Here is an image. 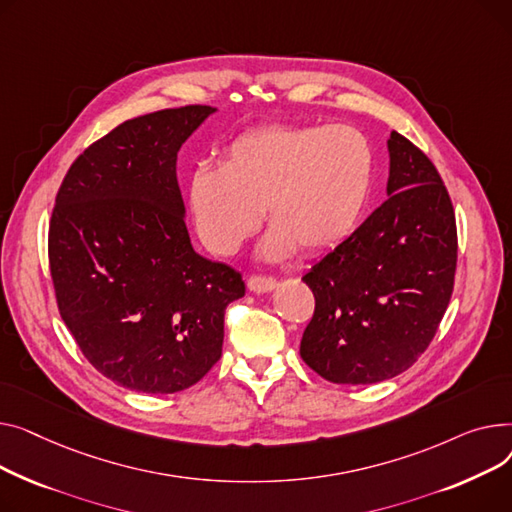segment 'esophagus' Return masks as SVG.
<instances>
[{
	"mask_svg": "<svg viewBox=\"0 0 512 512\" xmlns=\"http://www.w3.org/2000/svg\"><path fill=\"white\" fill-rule=\"evenodd\" d=\"M277 287V281L273 277H262V275H254L248 279V289L252 293H268Z\"/></svg>",
	"mask_w": 512,
	"mask_h": 512,
	"instance_id": "1",
	"label": "esophagus"
}]
</instances>
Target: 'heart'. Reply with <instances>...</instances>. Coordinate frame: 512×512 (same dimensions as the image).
<instances>
[{
  "label": "heart",
  "mask_w": 512,
  "mask_h": 512,
  "mask_svg": "<svg viewBox=\"0 0 512 512\" xmlns=\"http://www.w3.org/2000/svg\"><path fill=\"white\" fill-rule=\"evenodd\" d=\"M374 150L351 126L275 124L233 138L219 169L198 167L188 204L204 246L237 252L258 223L260 208L273 231L268 258L306 256L337 248L357 229L372 194Z\"/></svg>",
  "instance_id": "heart-1"
}]
</instances>
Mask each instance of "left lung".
<instances>
[{
	"label": "left lung",
	"instance_id": "1",
	"mask_svg": "<svg viewBox=\"0 0 512 512\" xmlns=\"http://www.w3.org/2000/svg\"><path fill=\"white\" fill-rule=\"evenodd\" d=\"M388 155V200L302 279L316 308L299 355L335 384H374L411 368L453 295L457 223L442 177L399 132H390Z\"/></svg>",
	"mask_w": 512,
	"mask_h": 512
}]
</instances>
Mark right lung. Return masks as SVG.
<instances>
[{
    "label": "right lung",
    "instance_id": "add662e5",
    "mask_svg": "<svg viewBox=\"0 0 512 512\" xmlns=\"http://www.w3.org/2000/svg\"><path fill=\"white\" fill-rule=\"evenodd\" d=\"M217 109L140 115L90 144L59 186L49 223L57 308L84 357L115 384L171 395L223 349L225 308L242 275L196 254L177 153Z\"/></svg>",
    "mask_w": 512,
    "mask_h": 512
}]
</instances>
